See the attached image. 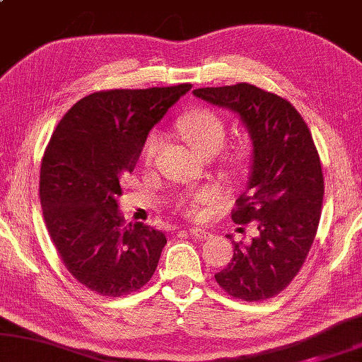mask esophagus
<instances>
[{
	"mask_svg": "<svg viewBox=\"0 0 362 362\" xmlns=\"http://www.w3.org/2000/svg\"><path fill=\"white\" fill-rule=\"evenodd\" d=\"M188 233H190L192 236H195L197 239H206L208 236H210V233H208L206 230H203V228H198V226L188 228Z\"/></svg>",
	"mask_w": 362,
	"mask_h": 362,
	"instance_id": "esophagus-1",
	"label": "esophagus"
}]
</instances>
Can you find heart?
Segmentation results:
<instances>
[{
    "label": "heart",
    "instance_id": "1",
    "mask_svg": "<svg viewBox=\"0 0 362 362\" xmlns=\"http://www.w3.org/2000/svg\"><path fill=\"white\" fill-rule=\"evenodd\" d=\"M179 131L182 136L185 137L188 144L192 146L193 151H197L198 154H216L218 151L223 147L226 137V129L223 119L218 116L215 111L211 110H198L193 111L190 115H185L183 118L179 119ZM162 132L154 131L147 136L142 147V159L147 164L154 159L157 151L162 144ZM215 193L210 188H200V190L187 193L185 197L180 200V206L188 213H200L202 206L206 205L208 202L213 200Z\"/></svg>",
    "mask_w": 362,
    "mask_h": 362
}]
</instances>
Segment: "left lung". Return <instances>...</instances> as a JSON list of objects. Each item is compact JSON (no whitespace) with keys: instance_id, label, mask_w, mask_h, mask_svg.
I'll list each match as a JSON object with an SVG mask.
<instances>
[{"instance_id":"8db88e82","label":"left lung","mask_w":362,"mask_h":362,"mask_svg":"<svg viewBox=\"0 0 362 362\" xmlns=\"http://www.w3.org/2000/svg\"><path fill=\"white\" fill-rule=\"evenodd\" d=\"M193 95L236 115L252 144L246 192L231 218L238 225L256 221L259 234L249 244L233 241L231 262L215 279L233 297L267 300L297 276L318 230L325 190L313 137L287 100L254 85Z\"/></svg>"}]
</instances>
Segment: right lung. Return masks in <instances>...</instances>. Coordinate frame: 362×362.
<instances>
[{
    "label": "right lung",
    "instance_id": "right-lung-1",
    "mask_svg": "<svg viewBox=\"0 0 362 362\" xmlns=\"http://www.w3.org/2000/svg\"><path fill=\"white\" fill-rule=\"evenodd\" d=\"M190 83L110 90L77 101L55 128L40 167L45 226L67 271L91 292L123 297L149 282L165 234L124 225L121 180L151 129Z\"/></svg>",
    "mask_w": 362,
    "mask_h": 362
}]
</instances>
